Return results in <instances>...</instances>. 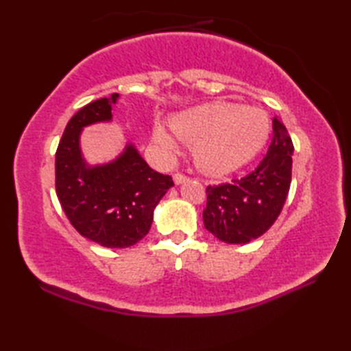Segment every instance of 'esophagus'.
Returning <instances> with one entry per match:
<instances>
[{
  "mask_svg": "<svg viewBox=\"0 0 351 351\" xmlns=\"http://www.w3.org/2000/svg\"><path fill=\"white\" fill-rule=\"evenodd\" d=\"M189 180V176L187 175H184V173H181V171H176V173L173 175V181H175V184H182V182H185Z\"/></svg>",
  "mask_w": 351,
  "mask_h": 351,
  "instance_id": "obj_1",
  "label": "esophagus"
}]
</instances>
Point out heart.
<instances>
[{
	"label": "heart",
	"mask_w": 351,
	"mask_h": 351,
	"mask_svg": "<svg viewBox=\"0 0 351 351\" xmlns=\"http://www.w3.org/2000/svg\"><path fill=\"white\" fill-rule=\"evenodd\" d=\"M170 130L178 140L193 147L200 169L211 175H226L263 149L270 122L258 108L211 102L175 114L170 119ZM154 140L166 152L178 149L175 138L161 126H155Z\"/></svg>",
	"instance_id": "heart-1"
}]
</instances>
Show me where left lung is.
<instances>
[{"label":"left lung","mask_w":351,"mask_h":351,"mask_svg":"<svg viewBox=\"0 0 351 351\" xmlns=\"http://www.w3.org/2000/svg\"><path fill=\"white\" fill-rule=\"evenodd\" d=\"M294 145L278 116L259 166L240 180L208 185L204 223L228 244H245L265 234L279 217L289 191Z\"/></svg>","instance_id":"obj_1"}]
</instances>
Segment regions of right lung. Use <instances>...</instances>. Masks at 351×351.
I'll return each instance as SVG.
<instances>
[{"label": "right lung", "instance_id": "right-lung-1", "mask_svg": "<svg viewBox=\"0 0 351 351\" xmlns=\"http://www.w3.org/2000/svg\"><path fill=\"white\" fill-rule=\"evenodd\" d=\"M117 98L113 93L93 101L71 117L56 152V191L81 235L104 247L123 249L149 232L155 206L173 180L149 167L132 145L113 162L86 166L80 132L90 123L110 121Z\"/></svg>", "mask_w": 351, "mask_h": 351}]
</instances>
